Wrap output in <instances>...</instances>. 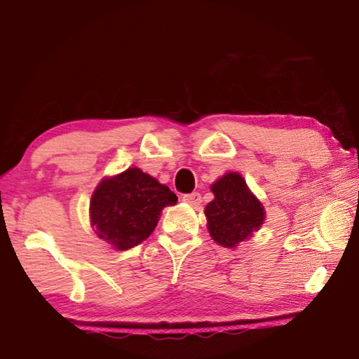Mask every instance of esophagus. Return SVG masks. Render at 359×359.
<instances>
[{"label": "esophagus", "instance_id": "34e87169", "mask_svg": "<svg viewBox=\"0 0 359 359\" xmlns=\"http://www.w3.org/2000/svg\"><path fill=\"white\" fill-rule=\"evenodd\" d=\"M182 199H184V201H185L187 204H191V205H198L199 203H201V194H199L198 191H193V193H187V194H184V196H182Z\"/></svg>", "mask_w": 359, "mask_h": 359}]
</instances>
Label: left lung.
<instances>
[{"label": "left lung", "mask_w": 359, "mask_h": 359, "mask_svg": "<svg viewBox=\"0 0 359 359\" xmlns=\"http://www.w3.org/2000/svg\"><path fill=\"white\" fill-rule=\"evenodd\" d=\"M214 201L205 205L208 229L217 244L236 247L264 220V209L238 172H228L210 187Z\"/></svg>", "instance_id": "1"}]
</instances>
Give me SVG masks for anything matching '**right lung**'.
Returning <instances> with one entry per match:
<instances>
[{"label":"right lung","mask_w":359,"mask_h":359,"mask_svg":"<svg viewBox=\"0 0 359 359\" xmlns=\"http://www.w3.org/2000/svg\"><path fill=\"white\" fill-rule=\"evenodd\" d=\"M177 203L175 193L137 168L102 180L90 203L98 238L117 250L139 245L154 233L163 208Z\"/></svg>","instance_id":"add662e5"}]
</instances>
